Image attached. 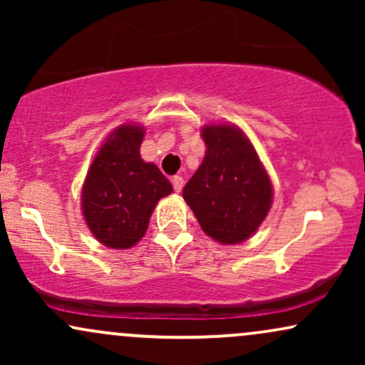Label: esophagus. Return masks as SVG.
<instances>
[{
  "label": "esophagus",
  "instance_id": "obj_1",
  "mask_svg": "<svg viewBox=\"0 0 365 365\" xmlns=\"http://www.w3.org/2000/svg\"><path fill=\"white\" fill-rule=\"evenodd\" d=\"M171 183H173L175 192H182V188H183V178L180 177V175H175V177L171 178Z\"/></svg>",
  "mask_w": 365,
  "mask_h": 365
}]
</instances>
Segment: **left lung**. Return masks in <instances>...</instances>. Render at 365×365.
Here are the masks:
<instances>
[{
  "label": "left lung",
  "instance_id": "obj_1",
  "mask_svg": "<svg viewBox=\"0 0 365 365\" xmlns=\"http://www.w3.org/2000/svg\"><path fill=\"white\" fill-rule=\"evenodd\" d=\"M206 156L183 188L204 233L225 245L247 240L273 202V185L252 142L235 125L202 128Z\"/></svg>",
  "mask_w": 365,
  "mask_h": 365
}]
</instances>
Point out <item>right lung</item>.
Returning <instances> with one entry per match:
<instances>
[{
    "label": "right lung",
    "mask_w": 365,
    "mask_h": 365,
    "mask_svg": "<svg viewBox=\"0 0 365 365\" xmlns=\"http://www.w3.org/2000/svg\"><path fill=\"white\" fill-rule=\"evenodd\" d=\"M144 127L125 123L99 148L82 187V215L91 233L110 249H130L145 235L170 180L140 158Z\"/></svg>",
    "instance_id": "add662e5"
}]
</instances>
